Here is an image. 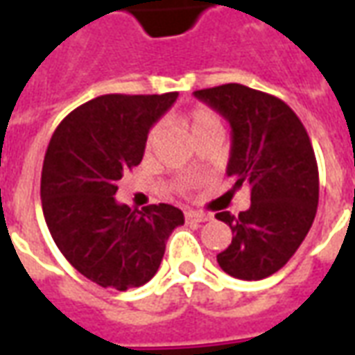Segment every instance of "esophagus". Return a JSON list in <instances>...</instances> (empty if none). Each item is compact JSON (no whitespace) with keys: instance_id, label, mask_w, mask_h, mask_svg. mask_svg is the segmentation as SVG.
<instances>
[{"instance_id":"1","label":"esophagus","mask_w":355,"mask_h":355,"mask_svg":"<svg viewBox=\"0 0 355 355\" xmlns=\"http://www.w3.org/2000/svg\"><path fill=\"white\" fill-rule=\"evenodd\" d=\"M184 216L186 220H192V223H207V220H211V215L201 213V211H186Z\"/></svg>"}]
</instances>
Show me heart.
Here are the masks:
<instances>
[{"mask_svg": "<svg viewBox=\"0 0 355 355\" xmlns=\"http://www.w3.org/2000/svg\"><path fill=\"white\" fill-rule=\"evenodd\" d=\"M186 123H188L190 131H192V137H196V135H200V132L203 131H209V129H223V123H220V119H218V116H216L215 112L209 108H203V106L193 108L192 112H190L188 119H186ZM154 140L155 129L154 131H150V135H148L146 150H150V148L154 146Z\"/></svg>", "mask_w": 355, "mask_h": 355, "instance_id": "heart-1", "label": "heart"}]
</instances>
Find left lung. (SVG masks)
<instances>
[{
  "label": "left lung",
  "instance_id": "8db88e82",
  "mask_svg": "<svg viewBox=\"0 0 355 355\" xmlns=\"http://www.w3.org/2000/svg\"><path fill=\"white\" fill-rule=\"evenodd\" d=\"M196 98L232 127L226 175L234 190L251 188V207L216 218L232 228V243L216 254L218 266L238 279H264L295 254L312 228L320 175L312 142L297 114L277 96L239 83L201 89Z\"/></svg>",
  "mask_w": 355,
  "mask_h": 355
}]
</instances>
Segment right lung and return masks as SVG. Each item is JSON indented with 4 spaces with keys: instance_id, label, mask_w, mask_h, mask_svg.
<instances>
[{
    "instance_id": "right-lung-1",
    "label": "right lung",
    "mask_w": 355,
    "mask_h": 355,
    "mask_svg": "<svg viewBox=\"0 0 355 355\" xmlns=\"http://www.w3.org/2000/svg\"><path fill=\"white\" fill-rule=\"evenodd\" d=\"M178 93L102 94L70 112L51 137L42 171L43 216L80 274L127 291L150 282L165 241L184 224L167 203L142 211L117 203V180L142 162L152 125Z\"/></svg>"
}]
</instances>
